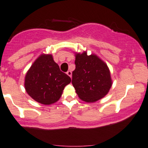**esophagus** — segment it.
Masks as SVG:
<instances>
[{"instance_id": "34e87169", "label": "esophagus", "mask_w": 148, "mask_h": 148, "mask_svg": "<svg viewBox=\"0 0 148 148\" xmlns=\"http://www.w3.org/2000/svg\"><path fill=\"white\" fill-rule=\"evenodd\" d=\"M67 74L69 76H70V77H72V72L71 71H67Z\"/></svg>"}]
</instances>
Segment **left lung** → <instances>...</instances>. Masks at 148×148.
<instances>
[{
    "mask_svg": "<svg viewBox=\"0 0 148 148\" xmlns=\"http://www.w3.org/2000/svg\"><path fill=\"white\" fill-rule=\"evenodd\" d=\"M75 65L72 83L81 100L95 102L108 93L112 86L110 72L100 58L86 52L77 54Z\"/></svg>",
    "mask_w": 148,
    "mask_h": 148,
    "instance_id": "8db88e82",
    "label": "left lung"
}]
</instances>
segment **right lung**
Returning <instances> with one entry per match:
<instances>
[{
    "label": "right lung",
    "instance_id": "add662e5",
    "mask_svg": "<svg viewBox=\"0 0 148 148\" xmlns=\"http://www.w3.org/2000/svg\"><path fill=\"white\" fill-rule=\"evenodd\" d=\"M71 79L53 60L50 54L41 55L28 70L25 79L27 94L37 102L49 105L56 102Z\"/></svg>",
    "mask_w": 148,
    "mask_h": 148
}]
</instances>
